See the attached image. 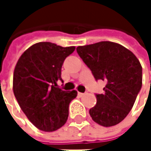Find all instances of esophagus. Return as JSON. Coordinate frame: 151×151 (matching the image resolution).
I'll return each instance as SVG.
<instances>
[{"label":"esophagus","mask_w":151,"mask_h":151,"mask_svg":"<svg viewBox=\"0 0 151 151\" xmlns=\"http://www.w3.org/2000/svg\"><path fill=\"white\" fill-rule=\"evenodd\" d=\"M78 96H80V97H82L83 95H85V93H78Z\"/></svg>","instance_id":"obj_1"}]
</instances>
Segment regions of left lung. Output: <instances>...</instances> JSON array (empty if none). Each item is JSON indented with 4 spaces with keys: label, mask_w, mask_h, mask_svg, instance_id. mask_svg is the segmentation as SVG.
Masks as SVG:
<instances>
[{
    "label": "left lung",
    "mask_w": 151,
    "mask_h": 151,
    "mask_svg": "<svg viewBox=\"0 0 151 151\" xmlns=\"http://www.w3.org/2000/svg\"><path fill=\"white\" fill-rule=\"evenodd\" d=\"M76 50L95 80L106 82L103 93H95L97 103L89 110L92 119L104 127L120 123L130 112L142 88L139 60L125 47L108 41Z\"/></svg>",
    "instance_id": "1"
}]
</instances>
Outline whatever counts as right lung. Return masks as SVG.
Instances as JSON below:
<instances>
[{
  "instance_id": "add662e5",
  "label": "right lung",
  "mask_w": 151,
  "mask_h": 151,
  "mask_svg": "<svg viewBox=\"0 0 151 151\" xmlns=\"http://www.w3.org/2000/svg\"><path fill=\"white\" fill-rule=\"evenodd\" d=\"M75 50L50 42L30 46L20 57L14 71L13 90L28 119L40 130L55 131L65 125L69 104L77 91L58 86L65 59Z\"/></svg>"
}]
</instances>
